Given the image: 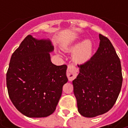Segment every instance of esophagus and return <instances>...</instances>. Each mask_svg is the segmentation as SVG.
I'll return each instance as SVG.
<instances>
[{
	"label": "esophagus",
	"instance_id": "34e87169",
	"mask_svg": "<svg viewBox=\"0 0 128 128\" xmlns=\"http://www.w3.org/2000/svg\"><path fill=\"white\" fill-rule=\"evenodd\" d=\"M78 72V69L75 66L73 65H68L67 68L66 75L69 81H72L74 80L77 76V72Z\"/></svg>",
	"mask_w": 128,
	"mask_h": 128
}]
</instances>
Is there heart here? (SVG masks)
I'll use <instances>...</instances> for the list:
<instances>
[{"label":"heart","instance_id":"obj_1","mask_svg":"<svg viewBox=\"0 0 128 128\" xmlns=\"http://www.w3.org/2000/svg\"><path fill=\"white\" fill-rule=\"evenodd\" d=\"M69 50L74 52V59L77 63L82 64L87 61L92 52V44L90 41L86 40L82 42L73 44Z\"/></svg>","mask_w":128,"mask_h":128}]
</instances>
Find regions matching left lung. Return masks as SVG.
I'll list each match as a JSON object with an SVG mask.
<instances>
[{
  "label": "left lung",
  "instance_id": "left-lung-1",
  "mask_svg": "<svg viewBox=\"0 0 128 128\" xmlns=\"http://www.w3.org/2000/svg\"><path fill=\"white\" fill-rule=\"evenodd\" d=\"M100 45L89 60L78 65L80 73L72 81L78 112L93 118L108 112L122 85L120 60L107 37L99 34Z\"/></svg>",
  "mask_w": 128,
  "mask_h": 128
}]
</instances>
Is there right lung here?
Masks as SVG:
<instances>
[{
    "instance_id": "right-lung-1",
    "label": "right lung",
    "mask_w": 128,
    "mask_h": 128,
    "mask_svg": "<svg viewBox=\"0 0 128 128\" xmlns=\"http://www.w3.org/2000/svg\"><path fill=\"white\" fill-rule=\"evenodd\" d=\"M54 47L49 40L28 35L11 56L6 73V86L11 102L29 118H43L56 110L68 82L66 64L56 66L49 52Z\"/></svg>"
}]
</instances>
